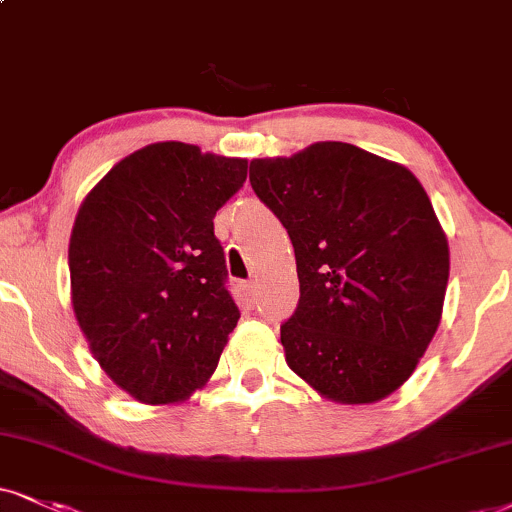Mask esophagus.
<instances>
[{
    "instance_id": "esophagus-1",
    "label": "esophagus",
    "mask_w": 512,
    "mask_h": 512,
    "mask_svg": "<svg viewBox=\"0 0 512 512\" xmlns=\"http://www.w3.org/2000/svg\"><path fill=\"white\" fill-rule=\"evenodd\" d=\"M244 294H246V299L251 301V304H256L258 296H261V289H258V282H256V280L246 282V285H244Z\"/></svg>"
}]
</instances>
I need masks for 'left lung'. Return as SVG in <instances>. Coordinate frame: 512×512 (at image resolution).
Returning <instances> with one entry per match:
<instances>
[{"instance_id":"8db88e82","label":"left lung","mask_w":512,"mask_h":512,"mask_svg":"<svg viewBox=\"0 0 512 512\" xmlns=\"http://www.w3.org/2000/svg\"><path fill=\"white\" fill-rule=\"evenodd\" d=\"M256 197L285 225L299 306L280 327L287 365L337 403H372L413 375L441 320L449 242L399 163L346 142L254 159Z\"/></svg>"}]
</instances>
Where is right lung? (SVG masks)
Masks as SVG:
<instances>
[{"instance_id":"add662e5","label":"right lung","mask_w":512,"mask_h":512,"mask_svg":"<svg viewBox=\"0 0 512 512\" xmlns=\"http://www.w3.org/2000/svg\"><path fill=\"white\" fill-rule=\"evenodd\" d=\"M244 180V159L159 142L82 201L68 246L73 311L106 375L137 401L187 399L237 327L213 218Z\"/></svg>"}]
</instances>
